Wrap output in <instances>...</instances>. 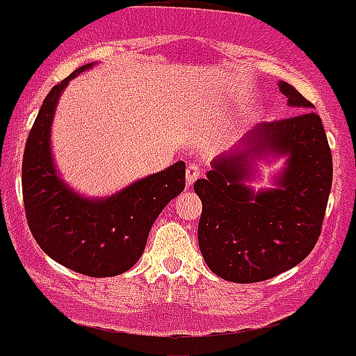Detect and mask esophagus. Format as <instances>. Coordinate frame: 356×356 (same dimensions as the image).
<instances>
[{
    "instance_id": "esophagus-1",
    "label": "esophagus",
    "mask_w": 356,
    "mask_h": 356,
    "mask_svg": "<svg viewBox=\"0 0 356 356\" xmlns=\"http://www.w3.org/2000/svg\"><path fill=\"white\" fill-rule=\"evenodd\" d=\"M200 177V168L199 164L195 163H190L188 166H186V185H193V181H195L197 178Z\"/></svg>"
}]
</instances>
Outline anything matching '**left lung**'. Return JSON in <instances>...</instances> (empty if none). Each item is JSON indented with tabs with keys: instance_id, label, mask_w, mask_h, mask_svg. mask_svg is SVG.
Segmentation results:
<instances>
[{
	"instance_id": "1",
	"label": "left lung",
	"mask_w": 356,
	"mask_h": 356,
	"mask_svg": "<svg viewBox=\"0 0 356 356\" xmlns=\"http://www.w3.org/2000/svg\"><path fill=\"white\" fill-rule=\"evenodd\" d=\"M296 115L261 122L241 147L213 161L193 183L202 200L199 248L218 277L237 284L268 280L299 265L322 232L332 186V154L322 119L286 81L279 83ZM287 155L276 188L254 193L243 181L258 156Z\"/></svg>"
}]
</instances>
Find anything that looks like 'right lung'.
I'll list each match as a JSON object with an SVG mask.
<instances>
[{
  "instance_id": "right-lung-1",
  "label": "right lung",
  "mask_w": 356,
  "mask_h": 356,
  "mask_svg": "<svg viewBox=\"0 0 356 356\" xmlns=\"http://www.w3.org/2000/svg\"><path fill=\"white\" fill-rule=\"evenodd\" d=\"M79 67L50 90L31 128L22 159L27 225L51 259L88 277H114L140 259L161 211L185 188V163L138 179L107 199H86L63 183L51 157L57 102Z\"/></svg>"
}]
</instances>
